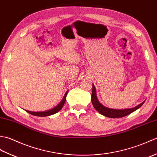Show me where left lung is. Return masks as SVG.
Masks as SVG:
<instances>
[{
  "label": "left lung",
  "mask_w": 157,
  "mask_h": 157,
  "mask_svg": "<svg viewBox=\"0 0 157 157\" xmlns=\"http://www.w3.org/2000/svg\"><path fill=\"white\" fill-rule=\"evenodd\" d=\"M92 103L93 106H94V109L101 114L105 115V117H107L109 118H119V117H123L127 116L129 115L130 113L135 111L140 107H141L142 105L144 104V102H142L137 106L132 109H109L107 107L101 105L98 101L97 98H96V88L94 87V84H92V96H91Z\"/></svg>",
  "instance_id": "obj_1"
}]
</instances>
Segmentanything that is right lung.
Listing matches in <instances>:
<instances>
[{
  "label": "right lung",
  "instance_id": "add662e5",
  "mask_svg": "<svg viewBox=\"0 0 157 157\" xmlns=\"http://www.w3.org/2000/svg\"><path fill=\"white\" fill-rule=\"evenodd\" d=\"M67 91L66 93L65 94L64 97H63L62 101L59 103V104L55 107L54 109H52L51 110H49V111H44V112H32V111H27V110H25L26 112H28L29 114H31L32 115H35V116H38V117H46V116H49V115H51L53 114H55L56 113L59 112L60 110H61L63 105L65 104V102L66 101V96L67 94Z\"/></svg>",
  "mask_w": 157,
  "mask_h": 157
}]
</instances>
